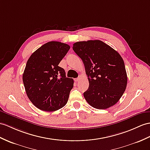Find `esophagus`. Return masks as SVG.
I'll return each mask as SVG.
<instances>
[{"mask_svg": "<svg viewBox=\"0 0 150 150\" xmlns=\"http://www.w3.org/2000/svg\"><path fill=\"white\" fill-rule=\"evenodd\" d=\"M80 79H81V77H78V78H76V79H75V81H76V82H78Z\"/></svg>", "mask_w": 150, "mask_h": 150, "instance_id": "1", "label": "esophagus"}]
</instances>
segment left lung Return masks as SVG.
Instances as JSON below:
<instances>
[{
    "label": "left lung",
    "mask_w": 150,
    "mask_h": 150,
    "mask_svg": "<svg viewBox=\"0 0 150 150\" xmlns=\"http://www.w3.org/2000/svg\"><path fill=\"white\" fill-rule=\"evenodd\" d=\"M74 52L85 65L89 87L83 96L91 106L98 109L118 103L125 92L127 76L120 54L100 40L76 42Z\"/></svg>",
    "instance_id": "8db88e82"
}]
</instances>
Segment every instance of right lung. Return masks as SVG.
<instances>
[{
    "label": "right lung",
    "instance_id": "1",
    "mask_svg": "<svg viewBox=\"0 0 150 150\" xmlns=\"http://www.w3.org/2000/svg\"><path fill=\"white\" fill-rule=\"evenodd\" d=\"M70 49L67 44L50 41L33 53L27 62L23 82L27 97L36 108L57 111L67 104L74 81L58 66Z\"/></svg>",
    "mask_w": 150,
    "mask_h": 150
}]
</instances>
